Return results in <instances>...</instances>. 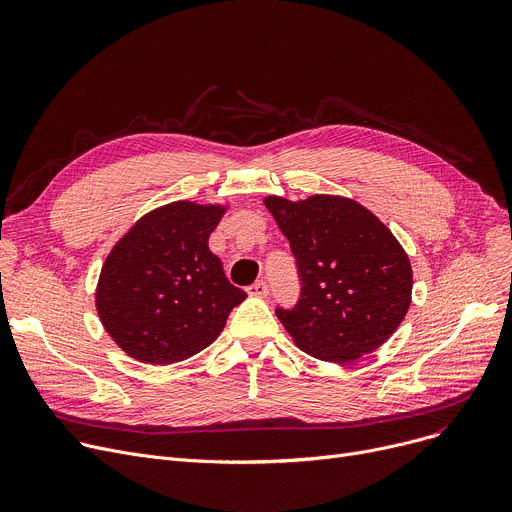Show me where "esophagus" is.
<instances>
[{
	"label": "esophagus",
	"instance_id": "esophagus-1",
	"mask_svg": "<svg viewBox=\"0 0 512 512\" xmlns=\"http://www.w3.org/2000/svg\"><path fill=\"white\" fill-rule=\"evenodd\" d=\"M247 292L251 294V297H257V299H265L267 294H270V286H267L263 280H259V282L251 284V286L247 288Z\"/></svg>",
	"mask_w": 512,
	"mask_h": 512
}]
</instances>
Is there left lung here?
I'll return each instance as SVG.
<instances>
[{"mask_svg": "<svg viewBox=\"0 0 512 512\" xmlns=\"http://www.w3.org/2000/svg\"><path fill=\"white\" fill-rule=\"evenodd\" d=\"M265 207L290 242L301 294L276 315L307 355L351 363L380 348L411 305V263L394 234L357 201L315 195Z\"/></svg>", "mask_w": 512, "mask_h": 512, "instance_id": "obj_1", "label": "left lung"}]
</instances>
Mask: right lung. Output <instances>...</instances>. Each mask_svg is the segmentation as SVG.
Wrapping results in <instances>:
<instances>
[{
	"label": "right lung",
	"mask_w": 512,
	"mask_h": 512,
	"mask_svg": "<svg viewBox=\"0 0 512 512\" xmlns=\"http://www.w3.org/2000/svg\"><path fill=\"white\" fill-rule=\"evenodd\" d=\"M224 207H159L118 242L97 286L101 324L132 359L170 365L201 353L247 292L207 247Z\"/></svg>",
	"instance_id": "add662e5"
}]
</instances>
